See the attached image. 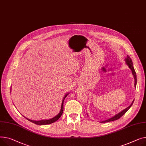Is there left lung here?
<instances>
[{"mask_svg": "<svg viewBox=\"0 0 146 146\" xmlns=\"http://www.w3.org/2000/svg\"><path fill=\"white\" fill-rule=\"evenodd\" d=\"M124 61L125 62V64L126 65L128 66V68H130V69L131 70V72H132V74L134 76V87L135 88H136V85H137V75H136V73H135V71L134 70V66H133V62H132V60L131 59V58L130 57V56L127 55V57L125 58ZM134 100L132 101L131 104H130V106H128V107H127L126 108H125L124 110H122L121 111H120V112L118 113V114H115V115H114L113 117H112L110 118H108L107 119H106V120H104V121H101V123H107V122H109V121H114V120H117V119H119V118H120L121 117H122L127 111L129 110L130 108V107L132 106L133 102H134ZM87 115L88 114H87Z\"/></svg>", "mask_w": 146, "mask_h": 146, "instance_id": "8db88e82", "label": "left lung"}]
</instances>
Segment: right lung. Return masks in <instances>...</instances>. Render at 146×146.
<instances>
[{
    "label": "right lung",
    "instance_id": "1",
    "mask_svg": "<svg viewBox=\"0 0 146 146\" xmlns=\"http://www.w3.org/2000/svg\"><path fill=\"white\" fill-rule=\"evenodd\" d=\"M70 93L68 92L66 93L65 96L64 97V98L62 100V104H61V110H60V112L56 115H55L54 117L50 118V119H42V120H39V121H35V120H32V119H30L27 117H25V116H23L25 118H27L28 120L30 121L31 122L34 123V124H36L37 125H46V124H51V123H53L54 122H55L56 121H57L58 119L61 117V116L62 115V113H63V111H64V101L65 100V98L66 97V96L69 94Z\"/></svg>",
    "mask_w": 146,
    "mask_h": 146
}]
</instances>
